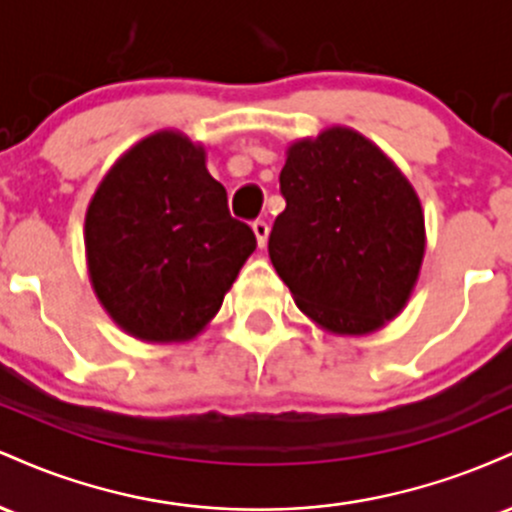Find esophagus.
<instances>
[{
    "label": "esophagus",
    "mask_w": 512,
    "mask_h": 512,
    "mask_svg": "<svg viewBox=\"0 0 512 512\" xmlns=\"http://www.w3.org/2000/svg\"><path fill=\"white\" fill-rule=\"evenodd\" d=\"M252 231H255V238H257V245L264 248L267 245V238H269V226L264 221H255L252 223Z\"/></svg>",
    "instance_id": "34e87169"
}]
</instances>
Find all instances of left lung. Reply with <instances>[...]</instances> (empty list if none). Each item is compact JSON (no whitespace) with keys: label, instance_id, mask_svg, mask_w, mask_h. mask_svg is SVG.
I'll list each match as a JSON object with an SVG mask.
<instances>
[{"label":"left lung","instance_id":"8db88e82","mask_svg":"<svg viewBox=\"0 0 512 512\" xmlns=\"http://www.w3.org/2000/svg\"><path fill=\"white\" fill-rule=\"evenodd\" d=\"M286 209L269 257L315 325L361 337L407 305L426 250L424 211L411 182L349 127L298 139L279 175Z\"/></svg>","mask_w":512,"mask_h":512}]
</instances>
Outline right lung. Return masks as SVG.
Listing matches in <instances>:
<instances>
[{
    "instance_id": "add662e5",
    "label": "right lung",
    "mask_w": 512,
    "mask_h": 512,
    "mask_svg": "<svg viewBox=\"0 0 512 512\" xmlns=\"http://www.w3.org/2000/svg\"><path fill=\"white\" fill-rule=\"evenodd\" d=\"M84 243L98 301L151 344L197 337L257 248L209 175L204 146L170 129L117 158L88 204Z\"/></svg>"
}]
</instances>
